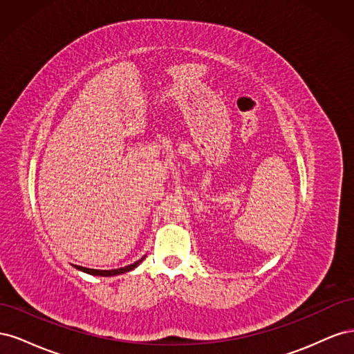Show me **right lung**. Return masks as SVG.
Returning <instances> with one entry per match:
<instances>
[{
	"label": "right lung",
	"instance_id": "right-lung-1",
	"mask_svg": "<svg viewBox=\"0 0 354 354\" xmlns=\"http://www.w3.org/2000/svg\"><path fill=\"white\" fill-rule=\"evenodd\" d=\"M145 259H146V255L142 257L140 260H137L136 263L130 264V266H125V267H121V269H113V270H95V269H87V267H81V266H73V267H75V269H78V270H81L84 273L93 274V276H118V274H122V273L134 270L136 267L140 264Z\"/></svg>",
	"mask_w": 354,
	"mask_h": 354
}]
</instances>
